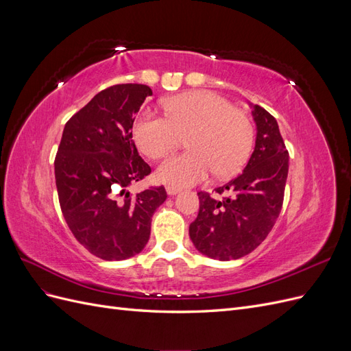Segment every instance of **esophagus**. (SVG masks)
<instances>
[{
    "label": "esophagus",
    "mask_w": 351,
    "mask_h": 351,
    "mask_svg": "<svg viewBox=\"0 0 351 351\" xmlns=\"http://www.w3.org/2000/svg\"><path fill=\"white\" fill-rule=\"evenodd\" d=\"M165 189H167V193H168L169 196L177 195V193L180 192V189H178V187H174V186H167Z\"/></svg>",
    "instance_id": "esophagus-1"
}]
</instances>
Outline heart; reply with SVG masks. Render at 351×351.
<instances>
[{
  "mask_svg": "<svg viewBox=\"0 0 351 351\" xmlns=\"http://www.w3.org/2000/svg\"><path fill=\"white\" fill-rule=\"evenodd\" d=\"M165 117L145 110L137 114L132 133L147 158H165L186 139L189 149L159 165V182L192 186L212 173L217 178L237 174L254 145L250 117L209 90L177 95L164 101Z\"/></svg>",
  "mask_w": 351,
  "mask_h": 351,
  "instance_id": "1",
  "label": "heart"
}]
</instances>
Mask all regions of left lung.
Segmentation results:
<instances>
[{
	"label": "left lung",
	"mask_w": 351,
	"mask_h": 351,
	"mask_svg": "<svg viewBox=\"0 0 351 351\" xmlns=\"http://www.w3.org/2000/svg\"><path fill=\"white\" fill-rule=\"evenodd\" d=\"M252 114L258 136L249 162L241 174L215 189L229 196L197 192L199 212L189 234L212 259H239L253 252L268 237L282 208L289 151L277 120L259 105H253Z\"/></svg>",
	"instance_id": "left-lung-1"
}]
</instances>
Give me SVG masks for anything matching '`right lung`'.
<instances>
[{
	"mask_svg": "<svg viewBox=\"0 0 351 351\" xmlns=\"http://www.w3.org/2000/svg\"><path fill=\"white\" fill-rule=\"evenodd\" d=\"M151 95L136 83L101 90L66 123L56 155L62 217L82 246L104 261L142 252L154 212L167 199L164 186L125 192L152 171L132 139L134 115Z\"/></svg>",
	"mask_w": 351,
	"mask_h": 351,
	"instance_id": "obj_1",
	"label": "right lung"
}]
</instances>
